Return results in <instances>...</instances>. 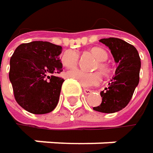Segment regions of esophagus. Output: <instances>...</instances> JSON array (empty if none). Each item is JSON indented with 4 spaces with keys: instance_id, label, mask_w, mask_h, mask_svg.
Returning <instances> with one entry per match:
<instances>
[{
    "instance_id": "34e87169",
    "label": "esophagus",
    "mask_w": 153,
    "mask_h": 153,
    "mask_svg": "<svg viewBox=\"0 0 153 153\" xmlns=\"http://www.w3.org/2000/svg\"><path fill=\"white\" fill-rule=\"evenodd\" d=\"M83 91H84V93H85L86 95H89V94L92 92V90H90V89H88V88H83Z\"/></svg>"
}]
</instances>
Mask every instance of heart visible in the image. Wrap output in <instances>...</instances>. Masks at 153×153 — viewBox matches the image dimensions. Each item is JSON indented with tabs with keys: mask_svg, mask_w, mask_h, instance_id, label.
<instances>
[{
	"mask_svg": "<svg viewBox=\"0 0 153 153\" xmlns=\"http://www.w3.org/2000/svg\"><path fill=\"white\" fill-rule=\"evenodd\" d=\"M90 52L98 61V64L96 65V68H99L103 73H106L108 68L106 65L104 63L108 58V55L105 50L100 48H93L90 50ZM61 60L64 66L66 67L67 69L75 68L79 62V54L74 50L68 49L63 54ZM67 76L76 80L79 85H81L84 88L97 86L102 80V75L98 72L86 73L79 69L68 72Z\"/></svg>",
	"mask_w": 153,
	"mask_h": 153,
	"instance_id": "obj_1",
	"label": "heart"
}]
</instances>
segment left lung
<instances>
[{"instance_id": "8db88e82", "label": "left lung", "mask_w": 153, "mask_h": 153, "mask_svg": "<svg viewBox=\"0 0 153 153\" xmlns=\"http://www.w3.org/2000/svg\"><path fill=\"white\" fill-rule=\"evenodd\" d=\"M99 42L110 48L118 67L109 86L100 93L101 105L93 109L112 113L125 108L131 100L139 82L141 59L137 48L123 40L111 37Z\"/></svg>"}]
</instances>
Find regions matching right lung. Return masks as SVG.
Masks as SVG:
<instances>
[{
	"instance_id": "obj_1",
	"label": "right lung",
	"mask_w": 153,
	"mask_h": 153,
	"mask_svg": "<svg viewBox=\"0 0 153 153\" xmlns=\"http://www.w3.org/2000/svg\"><path fill=\"white\" fill-rule=\"evenodd\" d=\"M62 47L48 42L23 43L10 57V80L16 103L33 114L52 111L57 105L64 79L59 58Z\"/></svg>"
}]
</instances>
